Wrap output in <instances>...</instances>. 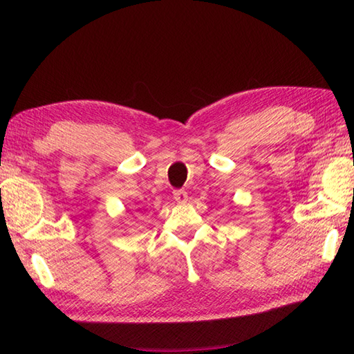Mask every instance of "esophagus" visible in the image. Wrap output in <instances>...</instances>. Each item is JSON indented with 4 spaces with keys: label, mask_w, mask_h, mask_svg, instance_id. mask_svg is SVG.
I'll return each mask as SVG.
<instances>
[{
    "label": "esophagus",
    "mask_w": 354,
    "mask_h": 354,
    "mask_svg": "<svg viewBox=\"0 0 354 354\" xmlns=\"http://www.w3.org/2000/svg\"><path fill=\"white\" fill-rule=\"evenodd\" d=\"M173 199H175L178 204H184V202H187V199H189V196H187L185 190L178 189V190H173Z\"/></svg>",
    "instance_id": "1"
}]
</instances>
